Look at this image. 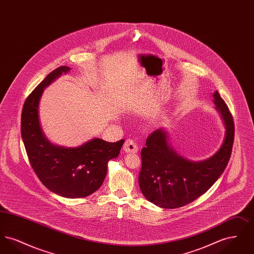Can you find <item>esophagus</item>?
<instances>
[{
	"label": "esophagus",
	"mask_w": 254,
	"mask_h": 254,
	"mask_svg": "<svg viewBox=\"0 0 254 254\" xmlns=\"http://www.w3.org/2000/svg\"><path fill=\"white\" fill-rule=\"evenodd\" d=\"M138 145L137 144L131 140V139H127L125 144H124V150L127 152V153H136L138 151Z\"/></svg>",
	"instance_id": "1"
}]
</instances>
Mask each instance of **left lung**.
I'll return each mask as SVG.
<instances>
[{"label":"left lung","instance_id":"8db88e82","mask_svg":"<svg viewBox=\"0 0 254 254\" xmlns=\"http://www.w3.org/2000/svg\"><path fill=\"white\" fill-rule=\"evenodd\" d=\"M215 109L221 114L226 134L217 152L200 162L180 156L168 142L163 128L151 133L141 151L139 186L145 198L163 208H177L206 192L222 175L230 161L234 140V123L225 101L213 93Z\"/></svg>","mask_w":254,"mask_h":254}]
</instances>
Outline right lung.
<instances>
[{"mask_svg":"<svg viewBox=\"0 0 254 254\" xmlns=\"http://www.w3.org/2000/svg\"><path fill=\"white\" fill-rule=\"evenodd\" d=\"M60 66L49 73L24 102L21 133L33 170L50 191L66 198H82L95 192L108 172L109 160L117 157L125 140L109 143L94 138L77 147H64L49 142L40 125L39 103L44 89L63 73Z\"/></svg>","mask_w":254,"mask_h":254,"instance_id":"obj_1","label":"right lung"}]
</instances>
